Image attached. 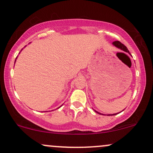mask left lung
I'll list each match as a JSON object with an SVG mask.
<instances>
[{
  "mask_svg": "<svg viewBox=\"0 0 153 153\" xmlns=\"http://www.w3.org/2000/svg\"><path fill=\"white\" fill-rule=\"evenodd\" d=\"M113 45H114L115 47H118V48L121 49V50H122L123 51H124V52H129V50H128V49L127 48V47H126L125 45H123V44H122V42H119V41H115V42H114ZM129 54H130V53H129ZM96 112H97V111H96ZM97 113L99 114V112H97ZM115 114H113V115H115ZM109 115H111V114H109ZM111 115H112V114H111Z\"/></svg>",
  "mask_w": 153,
  "mask_h": 153,
  "instance_id": "left-lung-1",
  "label": "left lung"
}]
</instances>
